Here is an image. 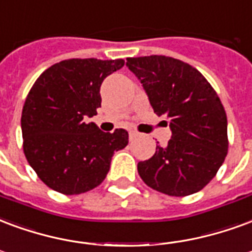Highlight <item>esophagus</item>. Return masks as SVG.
<instances>
[{
  "mask_svg": "<svg viewBox=\"0 0 252 252\" xmlns=\"http://www.w3.org/2000/svg\"><path fill=\"white\" fill-rule=\"evenodd\" d=\"M137 136H139V133H137V132H135V131H131L129 132V140H135L136 137H137Z\"/></svg>",
  "mask_w": 252,
  "mask_h": 252,
  "instance_id": "34e87169",
  "label": "esophagus"
}]
</instances>
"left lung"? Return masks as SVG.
I'll return each instance as SVG.
<instances>
[{
  "mask_svg": "<svg viewBox=\"0 0 252 252\" xmlns=\"http://www.w3.org/2000/svg\"><path fill=\"white\" fill-rule=\"evenodd\" d=\"M151 107L172 132L167 147L156 145L137 164L148 187L169 196L200 191L220 168L228 150L227 116L220 98L197 69L167 56L126 59Z\"/></svg>",
  "mask_w": 252,
  "mask_h": 252,
  "instance_id": "8db88e82",
  "label": "left lung"
}]
</instances>
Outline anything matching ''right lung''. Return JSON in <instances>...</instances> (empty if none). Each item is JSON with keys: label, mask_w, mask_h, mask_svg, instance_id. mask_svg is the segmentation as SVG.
<instances>
[{"label": "right lung", "mask_w": 252, "mask_h": 252, "mask_svg": "<svg viewBox=\"0 0 252 252\" xmlns=\"http://www.w3.org/2000/svg\"><path fill=\"white\" fill-rule=\"evenodd\" d=\"M124 60L72 59L36 80L21 116L24 152L38 178L65 195L91 191L107 176L112 156L128 144V132H102L87 117L101 107L104 79Z\"/></svg>", "instance_id": "add662e5"}]
</instances>
